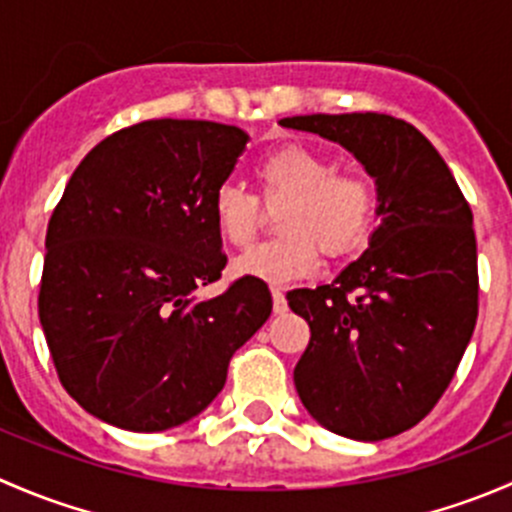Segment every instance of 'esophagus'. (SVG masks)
<instances>
[{"instance_id": "esophagus-1", "label": "esophagus", "mask_w": 512, "mask_h": 512, "mask_svg": "<svg viewBox=\"0 0 512 512\" xmlns=\"http://www.w3.org/2000/svg\"><path fill=\"white\" fill-rule=\"evenodd\" d=\"M272 307H275V314L287 312V299L282 289H272Z\"/></svg>"}]
</instances>
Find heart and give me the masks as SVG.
<instances>
[{
	"label": "heart",
	"mask_w": 512,
	"mask_h": 512,
	"mask_svg": "<svg viewBox=\"0 0 512 512\" xmlns=\"http://www.w3.org/2000/svg\"><path fill=\"white\" fill-rule=\"evenodd\" d=\"M260 198L285 200L277 215L282 235L260 242L235 260V272L267 285L309 275L319 250L327 257L354 250L374 223L379 190L366 170L337 165L309 143L289 141L252 165ZM260 198L242 185L223 183L213 195V223L227 245L247 247L260 225Z\"/></svg>",
	"instance_id": "1"
}]
</instances>
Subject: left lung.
Masks as SVG:
<instances>
[{
	"instance_id": "obj_1",
	"label": "left lung",
	"mask_w": 512,
	"mask_h": 512,
	"mask_svg": "<svg viewBox=\"0 0 512 512\" xmlns=\"http://www.w3.org/2000/svg\"><path fill=\"white\" fill-rule=\"evenodd\" d=\"M282 126L342 143L376 178L381 225L332 285L294 289L309 324L294 386L324 428L356 441L409 431L451 384L478 319L473 213L421 131L386 113H312Z\"/></svg>"
}]
</instances>
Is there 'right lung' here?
I'll return each mask as SVG.
<instances>
[{"instance_id":"add662e5","label":"right lung","mask_w":512,"mask_h":512,"mask_svg":"<svg viewBox=\"0 0 512 512\" xmlns=\"http://www.w3.org/2000/svg\"><path fill=\"white\" fill-rule=\"evenodd\" d=\"M215 121L133 123L79 163L46 230L39 319L71 399L126 431H165L223 391L232 354L267 322L272 294L227 265L213 195L245 151Z\"/></svg>"}]
</instances>
